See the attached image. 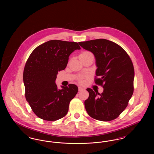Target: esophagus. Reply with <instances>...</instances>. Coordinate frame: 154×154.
Wrapping results in <instances>:
<instances>
[{"instance_id":"esophagus-1","label":"esophagus","mask_w":154,"mask_h":154,"mask_svg":"<svg viewBox=\"0 0 154 154\" xmlns=\"http://www.w3.org/2000/svg\"><path fill=\"white\" fill-rule=\"evenodd\" d=\"M85 89L84 88H82V87H79V91H84Z\"/></svg>"}]
</instances>
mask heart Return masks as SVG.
Segmentation results:
<instances>
[{"label":"heart","mask_w":154,"mask_h":154,"mask_svg":"<svg viewBox=\"0 0 154 154\" xmlns=\"http://www.w3.org/2000/svg\"><path fill=\"white\" fill-rule=\"evenodd\" d=\"M91 54V53L90 52L84 51L82 53H81L80 55H87V54Z\"/></svg>","instance_id":"obj_1"}]
</instances>
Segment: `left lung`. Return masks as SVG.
<instances>
[{"instance_id":"left-lung-1","label":"left lung","mask_w":154,"mask_h":154,"mask_svg":"<svg viewBox=\"0 0 154 154\" xmlns=\"http://www.w3.org/2000/svg\"><path fill=\"white\" fill-rule=\"evenodd\" d=\"M79 44L94 55L96 75L99 77L95 83L103 88L101 94L87 89L89 97L84 102L85 109L90 117L97 120H113L127 107L133 93L134 70L132 60L121 47L106 39Z\"/></svg>"}]
</instances>
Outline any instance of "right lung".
Returning a JSON list of instances; mask_svg holds the SVG:
<instances>
[{"mask_svg": "<svg viewBox=\"0 0 154 154\" xmlns=\"http://www.w3.org/2000/svg\"><path fill=\"white\" fill-rule=\"evenodd\" d=\"M80 49L77 43L52 40L38 45L30 55L23 80L26 99L38 117L54 121L67 114L78 87L69 84L59 89L55 80L59 71L66 68L70 55Z\"/></svg>", "mask_w": 154, "mask_h": 154, "instance_id": "obj_1", "label": "right lung"}]
</instances>
